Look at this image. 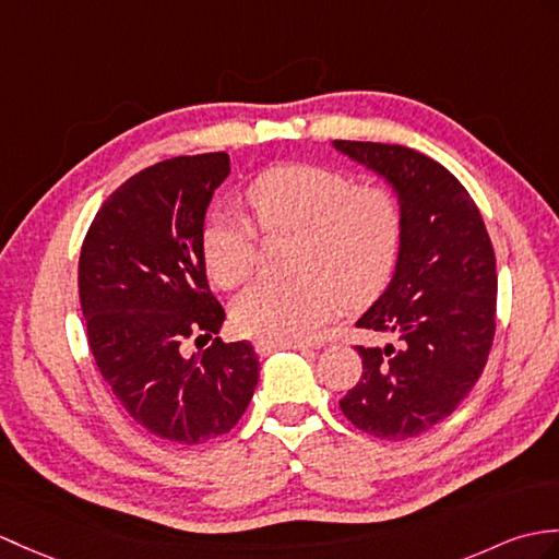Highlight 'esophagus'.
<instances>
[{
	"label": "esophagus",
	"instance_id": "esophagus-1",
	"mask_svg": "<svg viewBox=\"0 0 559 559\" xmlns=\"http://www.w3.org/2000/svg\"><path fill=\"white\" fill-rule=\"evenodd\" d=\"M254 347L262 357L276 353V349H297V353H305V349H309V345H305V343H271V341H259Z\"/></svg>",
	"mask_w": 559,
	"mask_h": 559
}]
</instances>
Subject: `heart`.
<instances>
[{"label": "heart", "mask_w": 559, "mask_h": 559, "mask_svg": "<svg viewBox=\"0 0 559 559\" xmlns=\"http://www.w3.org/2000/svg\"><path fill=\"white\" fill-rule=\"evenodd\" d=\"M254 224L297 233L295 269L302 276L262 281L233 305L248 338L300 343L338 314L343 297L367 300L391 278L402 242V206L383 186H357L319 164H278L248 188ZM257 230L242 214L216 212L202 228V259L221 288H238L254 269Z\"/></svg>", "instance_id": "b5f03b06"}]
</instances>
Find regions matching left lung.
<instances>
[{
	"label": "left lung",
	"instance_id": "left-lung-1",
	"mask_svg": "<svg viewBox=\"0 0 559 559\" xmlns=\"http://www.w3.org/2000/svg\"><path fill=\"white\" fill-rule=\"evenodd\" d=\"M333 147L381 174L402 206L393 281L357 321L388 343L355 347L361 376L341 409L376 438H414L450 417L481 379L496 338V252L472 194L445 166L383 142Z\"/></svg>",
	"mask_w": 559,
	"mask_h": 559
}]
</instances>
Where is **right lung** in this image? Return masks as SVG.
Masks as SVG:
<instances>
[{
	"label": "right lung",
	"mask_w": 559,
	"mask_h": 559,
	"mask_svg": "<svg viewBox=\"0 0 559 559\" xmlns=\"http://www.w3.org/2000/svg\"><path fill=\"white\" fill-rule=\"evenodd\" d=\"M226 152L174 157L114 190L87 228L78 293L102 379L138 426L168 443L228 433L248 409L259 357L211 338L226 319L206 283L202 228ZM213 345L185 357V343Z\"/></svg>",
	"instance_id": "add662e5"
}]
</instances>
